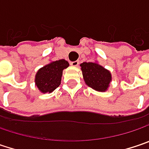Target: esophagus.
Masks as SVG:
<instances>
[{
	"mask_svg": "<svg viewBox=\"0 0 149 149\" xmlns=\"http://www.w3.org/2000/svg\"><path fill=\"white\" fill-rule=\"evenodd\" d=\"M79 63H80L79 61H74V62H71V63H70V64H71L73 67H77V66L79 65Z\"/></svg>",
	"mask_w": 149,
	"mask_h": 149,
	"instance_id": "34e87169",
	"label": "esophagus"
}]
</instances>
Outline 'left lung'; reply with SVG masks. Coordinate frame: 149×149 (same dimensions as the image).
Returning a JSON list of instances; mask_svg holds the SVG:
<instances>
[{
	"mask_svg": "<svg viewBox=\"0 0 149 149\" xmlns=\"http://www.w3.org/2000/svg\"><path fill=\"white\" fill-rule=\"evenodd\" d=\"M85 83L93 90L104 92L109 89L112 81L109 70L97 62H84L80 64Z\"/></svg>",
	"mask_w": 149,
	"mask_h": 149,
	"instance_id": "1",
	"label": "left lung"
}]
</instances>
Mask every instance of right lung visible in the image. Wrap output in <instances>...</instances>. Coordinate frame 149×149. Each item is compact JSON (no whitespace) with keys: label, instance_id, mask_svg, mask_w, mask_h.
<instances>
[{"label":"right lung","instance_id":"add662e5","mask_svg":"<svg viewBox=\"0 0 149 149\" xmlns=\"http://www.w3.org/2000/svg\"><path fill=\"white\" fill-rule=\"evenodd\" d=\"M69 66L68 61H51L39 69L35 76L36 86L41 93H52L61 84L63 70Z\"/></svg>","mask_w":149,"mask_h":149}]
</instances>
